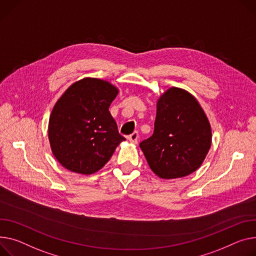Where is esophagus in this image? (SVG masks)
<instances>
[{"label": "esophagus", "instance_id": "esophagus-1", "mask_svg": "<svg viewBox=\"0 0 256 256\" xmlns=\"http://www.w3.org/2000/svg\"><path fill=\"white\" fill-rule=\"evenodd\" d=\"M128 141L132 144H137L138 143V139H139V134L138 132H134L132 134H130L128 137Z\"/></svg>", "mask_w": 256, "mask_h": 256}]
</instances>
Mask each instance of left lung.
<instances>
[{
	"label": "left lung",
	"instance_id": "1",
	"mask_svg": "<svg viewBox=\"0 0 256 256\" xmlns=\"http://www.w3.org/2000/svg\"><path fill=\"white\" fill-rule=\"evenodd\" d=\"M211 143V126L198 100L185 90L171 88L158 98L154 132L140 148L153 173L176 179L196 171Z\"/></svg>",
	"mask_w": 256,
	"mask_h": 256
}]
</instances>
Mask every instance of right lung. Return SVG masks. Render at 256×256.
Returning a JSON list of instances; mask_svg holds the SVG:
<instances>
[{
  "instance_id": "add662e5",
  "label": "right lung",
  "mask_w": 256,
  "mask_h": 256,
  "mask_svg": "<svg viewBox=\"0 0 256 256\" xmlns=\"http://www.w3.org/2000/svg\"><path fill=\"white\" fill-rule=\"evenodd\" d=\"M118 92L106 80L86 77L73 83L58 100L49 117L48 139L64 168L92 175L126 140L109 112Z\"/></svg>"
}]
</instances>
